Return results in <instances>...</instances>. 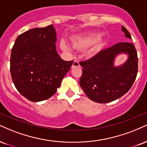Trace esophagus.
Masks as SVG:
<instances>
[{
	"label": "esophagus",
	"instance_id": "esophagus-1",
	"mask_svg": "<svg viewBox=\"0 0 147 147\" xmlns=\"http://www.w3.org/2000/svg\"><path fill=\"white\" fill-rule=\"evenodd\" d=\"M79 66H80V64H79V61H74V62L72 65V68H76V67H79Z\"/></svg>",
	"mask_w": 147,
	"mask_h": 147
}]
</instances>
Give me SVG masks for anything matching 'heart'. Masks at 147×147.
I'll list each match as a JSON object with an SVG mask.
<instances>
[{"instance_id":"heart-1","label":"heart","mask_w":147,"mask_h":147,"mask_svg":"<svg viewBox=\"0 0 147 147\" xmlns=\"http://www.w3.org/2000/svg\"><path fill=\"white\" fill-rule=\"evenodd\" d=\"M99 35L96 33H93V34L88 35L86 37H78L72 39V46L74 48L77 49H86L92 45L94 43H98L99 40ZM60 47L61 50L65 51V52H70L71 49L68 45H66L64 42H60Z\"/></svg>"}]
</instances>
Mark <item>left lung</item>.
<instances>
[{
    "label": "left lung",
    "instance_id": "left-lung-1",
    "mask_svg": "<svg viewBox=\"0 0 147 147\" xmlns=\"http://www.w3.org/2000/svg\"><path fill=\"white\" fill-rule=\"evenodd\" d=\"M125 37L131 39L129 32L122 26ZM128 55L124 65L114 66L118 54ZM138 55L132 43L123 42L103 49L91 59L79 63L83 67L79 84L90 99L98 103L112 102L121 98L130 90L138 73Z\"/></svg>",
    "mask_w": 147,
    "mask_h": 147
}]
</instances>
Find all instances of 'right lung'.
<instances>
[{
  "instance_id": "add662e5",
  "label": "right lung",
  "mask_w": 147,
  "mask_h": 147,
  "mask_svg": "<svg viewBox=\"0 0 147 147\" xmlns=\"http://www.w3.org/2000/svg\"><path fill=\"white\" fill-rule=\"evenodd\" d=\"M51 25L22 33L11 49L10 72L17 90L33 102L48 99L57 92L73 61H64L56 51Z\"/></svg>"
}]
</instances>
